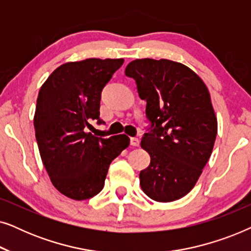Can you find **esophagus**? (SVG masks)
<instances>
[{"instance_id":"obj_1","label":"esophagus","mask_w":251,"mask_h":251,"mask_svg":"<svg viewBox=\"0 0 251 251\" xmlns=\"http://www.w3.org/2000/svg\"><path fill=\"white\" fill-rule=\"evenodd\" d=\"M130 145L131 146H139V139L136 138V137H132V138H130Z\"/></svg>"}]
</instances>
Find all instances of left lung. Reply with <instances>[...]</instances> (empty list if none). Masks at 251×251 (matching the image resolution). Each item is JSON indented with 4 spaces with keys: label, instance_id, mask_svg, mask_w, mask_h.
<instances>
[{
    "label": "left lung",
    "instance_id": "1",
    "mask_svg": "<svg viewBox=\"0 0 251 251\" xmlns=\"http://www.w3.org/2000/svg\"><path fill=\"white\" fill-rule=\"evenodd\" d=\"M125 73L136 81L151 122L140 143L151 156L140 186L154 201L178 200L197 184L217 136L207 85L191 68L168 59H136Z\"/></svg>",
    "mask_w": 251,
    "mask_h": 251
}]
</instances>
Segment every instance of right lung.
<instances>
[{
  "mask_svg": "<svg viewBox=\"0 0 251 251\" xmlns=\"http://www.w3.org/2000/svg\"><path fill=\"white\" fill-rule=\"evenodd\" d=\"M123 59L89 58L56 68L40 89L34 126L40 155L53 186L73 200L102 190L108 167L129 137H96L88 129L99 115L101 91Z\"/></svg>",
  "mask_w": 251,
  "mask_h": 251,
  "instance_id": "1",
  "label": "right lung"
}]
</instances>
